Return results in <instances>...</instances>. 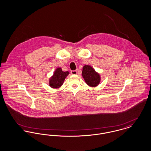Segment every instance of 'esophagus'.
Wrapping results in <instances>:
<instances>
[{
	"mask_svg": "<svg viewBox=\"0 0 151 151\" xmlns=\"http://www.w3.org/2000/svg\"><path fill=\"white\" fill-rule=\"evenodd\" d=\"M71 73H72V75H76L78 73V71L77 70H72L71 71Z\"/></svg>",
	"mask_w": 151,
	"mask_h": 151,
	"instance_id": "1",
	"label": "esophagus"
}]
</instances>
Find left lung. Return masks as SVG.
<instances>
[{
	"mask_svg": "<svg viewBox=\"0 0 151 151\" xmlns=\"http://www.w3.org/2000/svg\"><path fill=\"white\" fill-rule=\"evenodd\" d=\"M82 76L89 86H97L100 82V75L90 65H86L83 67Z\"/></svg>",
	"mask_w": 151,
	"mask_h": 151,
	"instance_id": "1",
	"label": "left lung"
}]
</instances>
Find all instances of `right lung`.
Wrapping results in <instances>:
<instances>
[{
  "mask_svg": "<svg viewBox=\"0 0 151 151\" xmlns=\"http://www.w3.org/2000/svg\"><path fill=\"white\" fill-rule=\"evenodd\" d=\"M68 74L69 72H63L60 68H58L56 70L54 73V75L50 80V86L54 88L60 87L63 84L65 78Z\"/></svg>",
  "mask_w": 151,
  "mask_h": 151,
  "instance_id": "obj_1",
  "label": "right lung"
}]
</instances>
